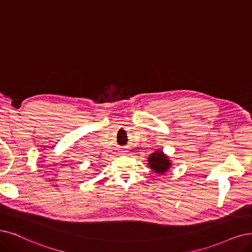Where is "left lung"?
<instances>
[{"instance_id":"left-lung-1","label":"left lung","mask_w":252,"mask_h":252,"mask_svg":"<svg viewBox=\"0 0 252 252\" xmlns=\"http://www.w3.org/2000/svg\"><path fill=\"white\" fill-rule=\"evenodd\" d=\"M148 165H150L151 168L159 174H164L168 168L170 167V163L168 158H167L162 152H157L151 155V157L148 158Z\"/></svg>"}]
</instances>
